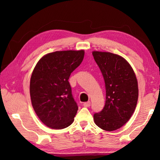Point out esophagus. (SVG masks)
<instances>
[{"label": "esophagus", "instance_id": "esophagus-1", "mask_svg": "<svg viewBox=\"0 0 160 160\" xmlns=\"http://www.w3.org/2000/svg\"><path fill=\"white\" fill-rule=\"evenodd\" d=\"M90 104H90V101L83 103V106L85 107H90Z\"/></svg>", "mask_w": 160, "mask_h": 160}]
</instances>
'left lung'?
<instances>
[{
  "label": "left lung",
  "mask_w": 160,
  "mask_h": 160,
  "mask_svg": "<svg viewBox=\"0 0 160 160\" xmlns=\"http://www.w3.org/2000/svg\"><path fill=\"white\" fill-rule=\"evenodd\" d=\"M92 55L106 88L105 105L101 112L94 114V123L105 131H115L131 118L136 107L137 78L131 66L121 56L101 51H93Z\"/></svg>",
  "instance_id": "8db88e82"
}]
</instances>
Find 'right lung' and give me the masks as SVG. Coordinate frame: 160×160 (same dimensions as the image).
<instances>
[{"instance_id":"1","label":"right lung","mask_w":160,"mask_h":160,"mask_svg":"<svg viewBox=\"0 0 160 160\" xmlns=\"http://www.w3.org/2000/svg\"><path fill=\"white\" fill-rule=\"evenodd\" d=\"M84 55L83 50L55 51L43 56L34 68L29 86L32 104L49 128L63 129L73 122L78 107L68 79Z\"/></svg>"}]
</instances>
